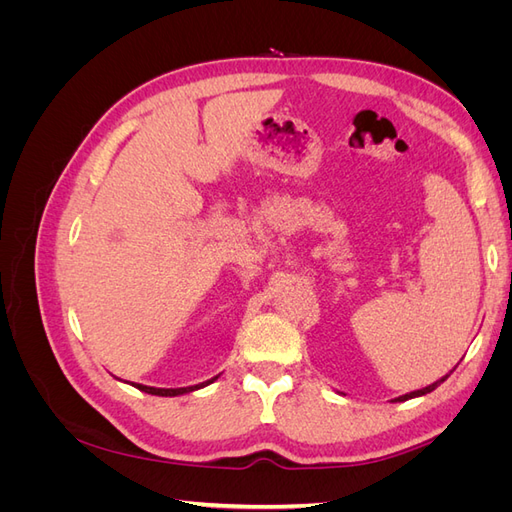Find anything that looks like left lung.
I'll list each match as a JSON object with an SVG mask.
<instances>
[{
    "label": "left lung",
    "instance_id": "8db88e82",
    "mask_svg": "<svg viewBox=\"0 0 512 512\" xmlns=\"http://www.w3.org/2000/svg\"><path fill=\"white\" fill-rule=\"evenodd\" d=\"M455 369V367H453ZM451 369V371H453ZM448 376H451V374H446V376H442L440 380H436V382H433V384H429V386H425V389H418V391H412V393H406V395H399V397H395L393 401H408V399H414V397H423V395H427V393H431V391H436L438 389V386L448 378Z\"/></svg>",
    "mask_w": 512,
    "mask_h": 512
}]
</instances>
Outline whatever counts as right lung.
Segmentation results:
<instances>
[{
    "instance_id": "right-lung-1",
    "label": "right lung",
    "mask_w": 512,
    "mask_h": 512,
    "mask_svg": "<svg viewBox=\"0 0 512 512\" xmlns=\"http://www.w3.org/2000/svg\"><path fill=\"white\" fill-rule=\"evenodd\" d=\"M220 376H213L211 380L207 382H200V384H194V386H181V389H156V386H147V384H136L132 382L134 389L143 391V393H149V395H158V397H177V395H185V393H192V391H198L203 389V386H209L211 382L218 380Z\"/></svg>"
}]
</instances>
